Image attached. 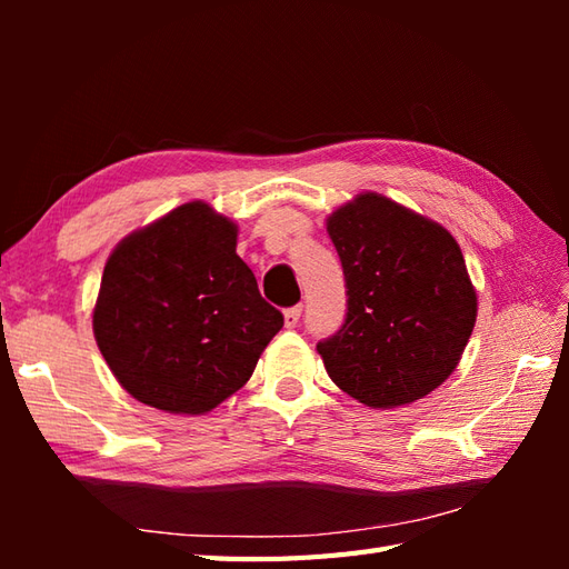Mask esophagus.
<instances>
[{"instance_id": "obj_1", "label": "esophagus", "mask_w": 569, "mask_h": 569, "mask_svg": "<svg viewBox=\"0 0 569 569\" xmlns=\"http://www.w3.org/2000/svg\"><path fill=\"white\" fill-rule=\"evenodd\" d=\"M300 312H303V306H293L283 310V320H286V328H296L298 320H300Z\"/></svg>"}]
</instances>
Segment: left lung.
<instances>
[{
  "mask_svg": "<svg viewBox=\"0 0 569 569\" xmlns=\"http://www.w3.org/2000/svg\"><path fill=\"white\" fill-rule=\"evenodd\" d=\"M347 318L318 342L330 379L369 408L413 403L450 377L477 322L462 249L438 222L379 192L335 210Z\"/></svg>",
  "mask_w": 569,
  "mask_h": 569,
  "instance_id": "1",
  "label": "left lung"
}]
</instances>
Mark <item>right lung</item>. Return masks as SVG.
I'll return each mask as SVG.
<instances>
[{"label":"right lung","mask_w":569,"mask_h":569,"mask_svg":"<svg viewBox=\"0 0 569 569\" xmlns=\"http://www.w3.org/2000/svg\"><path fill=\"white\" fill-rule=\"evenodd\" d=\"M281 328L237 257V224L200 200L119 241L92 312L117 381L176 416H202L239 391Z\"/></svg>","instance_id":"add662e5"}]
</instances>
